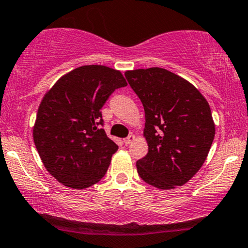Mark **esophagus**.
I'll return each mask as SVG.
<instances>
[{"instance_id":"esophagus-1","label":"esophagus","mask_w":248,"mask_h":248,"mask_svg":"<svg viewBox=\"0 0 248 248\" xmlns=\"http://www.w3.org/2000/svg\"><path fill=\"white\" fill-rule=\"evenodd\" d=\"M135 139H136V136H135V135L131 134V135H129V136L127 137V139H124V143L126 144V145H129V144H131V143L134 142Z\"/></svg>"}]
</instances>
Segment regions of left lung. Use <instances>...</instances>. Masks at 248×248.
<instances>
[{
    "label": "left lung",
    "instance_id": "1",
    "mask_svg": "<svg viewBox=\"0 0 248 248\" xmlns=\"http://www.w3.org/2000/svg\"><path fill=\"white\" fill-rule=\"evenodd\" d=\"M145 112L149 152L136 162L140 178L161 190L190 181L207 158L215 124L207 99L180 75L160 67L124 72Z\"/></svg>",
    "mask_w": 248,
    "mask_h": 248
}]
</instances>
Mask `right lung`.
<instances>
[{
  "label": "right lung",
  "mask_w": 248,
  "mask_h": 248,
  "mask_svg": "<svg viewBox=\"0 0 248 248\" xmlns=\"http://www.w3.org/2000/svg\"><path fill=\"white\" fill-rule=\"evenodd\" d=\"M126 86L120 71L84 65L62 75L43 96L33 140L46 169L62 186L82 190L104 177L118 145L101 128V109Z\"/></svg>",
  "instance_id": "obj_1"
}]
</instances>
